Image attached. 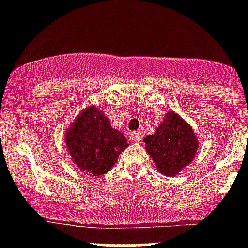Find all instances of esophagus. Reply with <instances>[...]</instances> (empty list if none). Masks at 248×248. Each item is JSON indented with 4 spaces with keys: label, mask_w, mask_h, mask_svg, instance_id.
I'll list each match as a JSON object with an SVG mask.
<instances>
[{
    "label": "esophagus",
    "mask_w": 248,
    "mask_h": 248,
    "mask_svg": "<svg viewBox=\"0 0 248 248\" xmlns=\"http://www.w3.org/2000/svg\"><path fill=\"white\" fill-rule=\"evenodd\" d=\"M141 139H142V134H141V132H140V131H136V132H133V133H132V140H133L134 142L141 141Z\"/></svg>",
    "instance_id": "1"
}]
</instances>
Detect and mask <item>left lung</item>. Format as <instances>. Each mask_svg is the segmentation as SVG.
Instances as JSON below:
<instances>
[{
  "instance_id": "left-lung-1",
  "label": "left lung",
  "mask_w": 248,
  "mask_h": 248,
  "mask_svg": "<svg viewBox=\"0 0 248 248\" xmlns=\"http://www.w3.org/2000/svg\"><path fill=\"white\" fill-rule=\"evenodd\" d=\"M145 149L158 170L175 176L188 166L198 149V140L188 124L174 111H168L156 133L144 138Z\"/></svg>"
}]
</instances>
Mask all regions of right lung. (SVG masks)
<instances>
[{"label": "right lung", "mask_w": 248, "mask_h": 248, "mask_svg": "<svg viewBox=\"0 0 248 248\" xmlns=\"http://www.w3.org/2000/svg\"><path fill=\"white\" fill-rule=\"evenodd\" d=\"M66 144L74 163L93 176L108 172L128 142L120 131L111 128L104 112L86 108L66 133Z\"/></svg>", "instance_id": "right-lung-1"}]
</instances>
